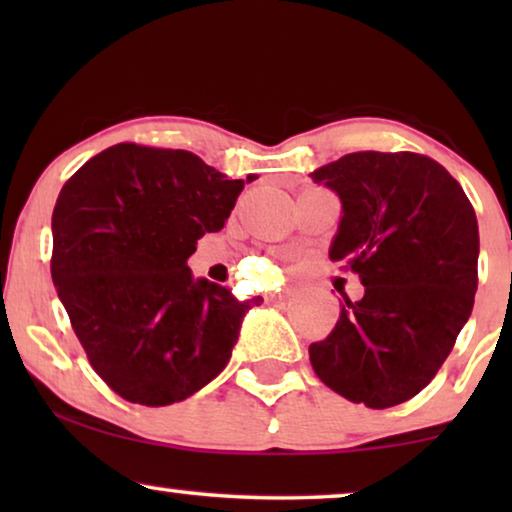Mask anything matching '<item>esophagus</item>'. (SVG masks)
Wrapping results in <instances>:
<instances>
[{
    "label": "esophagus",
    "mask_w": 512,
    "mask_h": 512,
    "mask_svg": "<svg viewBox=\"0 0 512 512\" xmlns=\"http://www.w3.org/2000/svg\"><path fill=\"white\" fill-rule=\"evenodd\" d=\"M289 298V291H277V293H270V300L272 303H282V300Z\"/></svg>",
    "instance_id": "obj_1"
}]
</instances>
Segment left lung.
<instances>
[{"mask_svg":"<svg viewBox=\"0 0 512 512\" xmlns=\"http://www.w3.org/2000/svg\"><path fill=\"white\" fill-rule=\"evenodd\" d=\"M312 179L342 202L331 261L366 286L310 345L314 373L368 408L410 401L471 317L480 251L471 200L443 165L412 151L347 153Z\"/></svg>","mask_w":512,"mask_h":512,"instance_id":"8db88e82","label":"left lung"}]
</instances>
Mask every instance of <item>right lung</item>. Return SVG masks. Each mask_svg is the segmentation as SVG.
Listing matches in <instances>:
<instances>
[{
	"label": "right lung",
	"mask_w": 512,
	"mask_h": 512,
	"mask_svg": "<svg viewBox=\"0 0 512 512\" xmlns=\"http://www.w3.org/2000/svg\"><path fill=\"white\" fill-rule=\"evenodd\" d=\"M242 188L191 151L132 142L62 186L53 284L90 366L125 401L160 408L193 396L226 368L244 314L263 303L193 279L186 265Z\"/></svg>",
	"instance_id": "1"
}]
</instances>
